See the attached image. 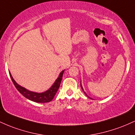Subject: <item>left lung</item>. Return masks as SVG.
Segmentation results:
<instances>
[{
  "instance_id": "left-lung-1",
  "label": "left lung",
  "mask_w": 135,
  "mask_h": 135,
  "mask_svg": "<svg viewBox=\"0 0 135 135\" xmlns=\"http://www.w3.org/2000/svg\"><path fill=\"white\" fill-rule=\"evenodd\" d=\"M80 87H81V88H82V89H83V92H84V94H86V96H87V97H88V96L87 95V94H86V93H85V92H84V89H83V86H81V84H80Z\"/></svg>"
}]
</instances>
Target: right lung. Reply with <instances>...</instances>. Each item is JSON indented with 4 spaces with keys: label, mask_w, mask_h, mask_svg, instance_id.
<instances>
[{
    "label": "right lung",
    "mask_w": 135,
    "mask_h": 135,
    "mask_svg": "<svg viewBox=\"0 0 135 135\" xmlns=\"http://www.w3.org/2000/svg\"><path fill=\"white\" fill-rule=\"evenodd\" d=\"M63 72H64V70H63L60 73L58 79L56 80L55 83L53 84L51 87L49 88V89L44 93H41L32 92V91H30L26 89L25 88L21 87L13 79L11 73H9V75H10L11 79L15 86L23 97L27 98L28 100H32V101L37 102V103H47V102L51 101L53 98L55 97L56 92L58 91L59 88H60V84H61V79H62Z\"/></svg>",
    "instance_id": "right-lung-1"
}]
</instances>
